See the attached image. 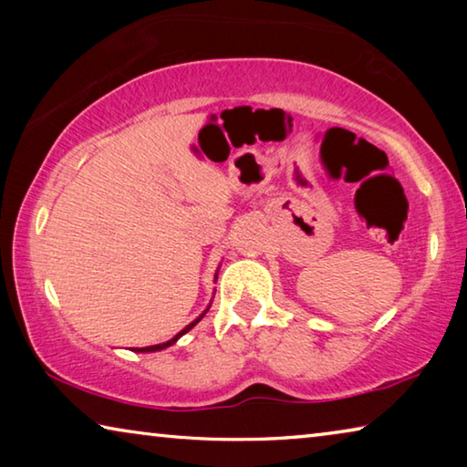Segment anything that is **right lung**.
Segmentation results:
<instances>
[{"mask_svg":"<svg viewBox=\"0 0 467 467\" xmlns=\"http://www.w3.org/2000/svg\"><path fill=\"white\" fill-rule=\"evenodd\" d=\"M205 313H208V309H205L202 315H200V317H197L195 321H192V323H189V326L185 327V329H181L179 331V334L175 336V337H172V339H169V342H164V344H156V346H146V348H133V352H156V350H164V348H169V346H172V344H175L177 342V339L181 337V336H183V334H187V331L189 329H192V327H195L197 326V323H200L202 321V317H203V315Z\"/></svg>","mask_w":467,"mask_h":467,"instance_id":"obj_1","label":"right lung"}]
</instances>
